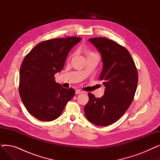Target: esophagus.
<instances>
[{
	"label": "esophagus",
	"mask_w": 160,
	"mask_h": 160,
	"mask_svg": "<svg viewBox=\"0 0 160 160\" xmlns=\"http://www.w3.org/2000/svg\"><path fill=\"white\" fill-rule=\"evenodd\" d=\"M75 93H76V94L78 95V94L82 93H83V91H81V90H80V89H77V90H76Z\"/></svg>",
	"instance_id": "34e87169"
}]
</instances>
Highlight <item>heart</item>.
<instances>
[{
  "label": "heart",
  "mask_w": 160,
  "mask_h": 160,
  "mask_svg": "<svg viewBox=\"0 0 160 160\" xmlns=\"http://www.w3.org/2000/svg\"><path fill=\"white\" fill-rule=\"evenodd\" d=\"M88 57H92V56H95V57H98V56L97 54H95L93 52H88Z\"/></svg>",
  "instance_id": "b5f03b06"
}]
</instances>
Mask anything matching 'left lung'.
<instances>
[{
	"label": "left lung",
	"mask_w": 160,
	"mask_h": 160,
	"mask_svg": "<svg viewBox=\"0 0 160 160\" xmlns=\"http://www.w3.org/2000/svg\"><path fill=\"white\" fill-rule=\"evenodd\" d=\"M88 41L101 54L100 80L105 91L100 98L89 93V102L83 109L89 122L106 127L119 119L130 106L138 86V71L130 54L122 46L106 38Z\"/></svg>",
	"instance_id": "obj_1"
}]
</instances>
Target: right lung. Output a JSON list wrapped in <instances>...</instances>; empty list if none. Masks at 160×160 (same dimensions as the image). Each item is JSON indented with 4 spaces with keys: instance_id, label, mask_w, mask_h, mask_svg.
I'll list each match as a JSON object with an SVG mask.
<instances>
[{
    "instance_id": "right-lung-1",
    "label": "right lung",
    "mask_w": 160,
    "mask_h": 160,
    "mask_svg": "<svg viewBox=\"0 0 160 160\" xmlns=\"http://www.w3.org/2000/svg\"><path fill=\"white\" fill-rule=\"evenodd\" d=\"M82 39L69 37L41 42L24 58L19 74V95L27 111L41 121L57 119L74 94L55 81L71 48Z\"/></svg>"
}]
</instances>
